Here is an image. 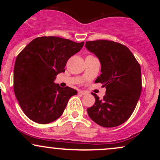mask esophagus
<instances>
[{
  "mask_svg": "<svg viewBox=\"0 0 160 160\" xmlns=\"http://www.w3.org/2000/svg\"><path fill=\"white\" fill-rule=\"evenodd\" d=\"M78 94L81 95H86V92H83V91H79Z\"/></svg>",
  "mask_w": 160,
  "mask_h": 160,
  "instance_id": "34e87169",
  "label": "esophagus"
}]
</instances>
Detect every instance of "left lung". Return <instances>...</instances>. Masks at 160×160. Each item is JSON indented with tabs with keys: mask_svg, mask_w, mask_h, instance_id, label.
Returning a JSON list of instances; mask_svg holds the SVG:
<instances>
[{
	"mask_svg": "<svg viewBox=\"0 0 160 160\" xmlns=\"http://www.w3.org/2000/svg\"><path fill=\"white\" fill-rule=\"evenodd\" d=\"M86 47L98 58L102 74L95 82L105 86L102 100L97 95L88 115L103 127H115L131 117L141 92V66L126 46L107 40L86 41Z\"/></svg>",
	"mask_w": 160,
	"mask_h": 160,
	"instance_id": "obj_1",
	"label": "left lung"
}]
</instances>
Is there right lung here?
<instances>
[{"label":"right lung","mask_w":160,"mask_h":160,"mask_svg":"<svg viewBox=\"0 0 160 160\" xmlns=\"http://www.w3.org/2000/svg\"><path fill=\"white\" fill-rule=\"evenodd\" d=\"M83 44L58 37H40L16 57L14 92L30 120L47 124L61 117L69 98L78 92L68 86L60 87L54 80L57 74L65 72L68 60Z\"/></svg>","instance_id":"right-lung-1"}]
</instances>
